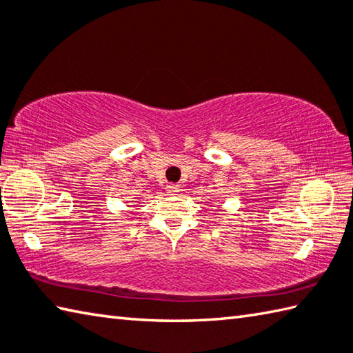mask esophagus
Here are the masks:
<instances>
[{
    "mask_svg": "<svg viewBox=\"0 0 353 353\" xmlns=\"http://www.w3.org/2000/svg\"><path fill=\"white\" fill-rule=\"evenodd\" d=\"M179 191H181V187H179L177 183H168V185H166V193H168V194L174 196V194L179 193Z\"/></svg>",
    "mask_w": 353,
    "mask_h": 353,
    "instance_id": "1",
    "label": "esophagus"
}]
</instances>
